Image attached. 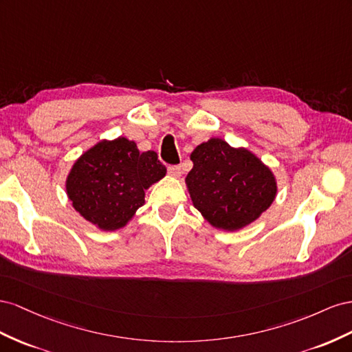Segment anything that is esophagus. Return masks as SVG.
<instances>
[{"label": "esophagus", "instance_id": "1", "mask_svg": "<svg viewBox=\"0 0 352 352\" xmlns=\"http://www.w3.org/2000/svg\"><path fill=\"white\" fill-rule=\"evenodd\" d=\"M168 173H169V175L178 178L179 175H182V166H179V165H169Z\"/></svg>", "mask_w": 352, "mask_h": 352}]
</instances>
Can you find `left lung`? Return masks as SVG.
Masks as SVG:
<instances>
[{"label": "left lung", "mask_w": 352, "mask_h": 352, "mask_svg": "<svg viewBox=\"0 0 352 352\" xmlns=\"http://www.w3.org/2000/svg\"><path fill=\"white\" fill-rule=\"evenodd\" d=\"M186 184L195 208L219 230L236 232L254 223L274 202L276 177L245 147L221 138L199 144Z\"/></svg>", "instance_id": "left-lung-1"}]
</instances>
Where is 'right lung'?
I'll return each mask as SVG.
<instances>
[{
  "mask_svg": "<svg viewBox=\"0 0 352 352\" xmlns=\"http://www.w3.org/2000/svg\"><path fill=\"white\" fill-rule=\"evenodd\" d=\"M165 174L153 150L142 153L125 137L102 140L74 164L66 193L87 221L103 232H115L144 205V190Z\"/></svg>",
  "mask_w": 352,
  "mask_h": 352,
  "instance_id": "1",
  "label": "right lung"
}]
</instances>
